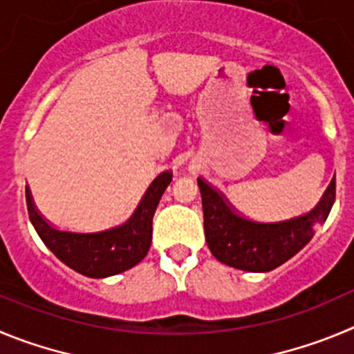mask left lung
<instances>
[{
	"label": "left lung",
	"instance_id": "left-lung-1",
	"mask_svg": "<svg viewBox=\"0 0 354 354\" xmlns=\"http://www.w3.org/2000/svg\"><path fill=\"white\" fill-rule=\"evenodd\" d=\"M205 215V236L216 261L254 273L272 272L298 254L314 236L335 203V180L308 213L282 222L245 218L227 205L224 194L197 178Z\"/></svg>",
	"mask_w": 354,
	"mask_h": 354
}]
</instances>
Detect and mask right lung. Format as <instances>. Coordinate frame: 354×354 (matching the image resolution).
<instances>
[{"label":"right lung","mask_w":354,"mask_h":354,"mask_svg":"<svg viewBox=\"0 0 354 354\" xmlns=\"http://www.w3.org/2000/svg\"><path fill=\"white\" fill-rule=\"evenodd\" d=\"M171 180V171L158 174L129 221L104 231L74 232L53 227L35 209L30 194L26 196L28 213L40 240L62 263L90 279H106L127 272L146 257L151 245L155 209Z\"/></svg>","instance_id":"right-lung-1"}]
</instances>
